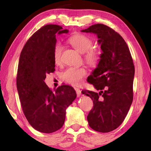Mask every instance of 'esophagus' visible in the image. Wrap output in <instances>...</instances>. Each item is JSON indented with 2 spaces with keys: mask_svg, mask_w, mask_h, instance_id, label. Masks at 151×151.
Wrapping results in <instances>:
<instances>
[{
  "mask_svg": "<svg viewBox=\"0 0 151 151\" xmlns=\"http://www.w3.org/2000/svg\"><path fill=\"white\" fill-rule=\"evenodd\" d=\"M75 91H76V95H77V96H80L81 94V91L80 90V89L78 88H75Z\"/></svg>",
  "mask_w": 151,
  "mask_h": 151,
  "instance_id": "esophagus-1",
  "label": "esophagus"
}]
</instances>
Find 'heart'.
<instances>
[{"mask_svg": "<svg viewBox=\"0 0 151 151\" xmlns=\"http://www.w3.org/2000/svg\"><path fill=\"white\" fill-rule=\"evenodd\" d=\"M68 42L81 53H85V60L88 65L92 66L97 65L101 58L100 52L96 49L92 48L93 42L91 39L86 35L76 34L68 39ZM63 47L60 43H57L53 48V60L56 65L61 63ZM87 74L85 67H68L61 73L63 80L73 86L81 85L83 79Z\"/></svg>", "mask_w": 151, "mask_h": 151, "instance_id": "b5f03b06", "label": "heart"}]
</instances>
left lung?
<instances>
[{"label": "left lung", "instance_id": "8db88e82", "mask_svg": "<svg viewBox=\"0 0 151 151\" xmlns=\"http://www.w3.org/2000/svg\"><path fill=\"white\" fill-rule=\"evenodd\" d=\"M81 31L96 34L103 52L97 67L87 78L101 91H82L93 101L87 121L94 131L109 132L122 124L132 103L133 60L123 38L109 27L96 24Z\"/></svg>", "mask_w": 151, "mask_h": 151}]
</instances>
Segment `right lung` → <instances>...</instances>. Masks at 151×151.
<instances>
[{
  "label": "right lung",
  "instance_id": "obj_1",
  "mask_svg": "<svg viewBox=\"0 0 151 151\" xmlns=\"http://www.w3.org/2000/svg\"><path fill=\"white\" fill-rule=\"evenodd\" d=\"M68 32L59 25H45L29 38L20 55L17 87L22 111L29 124L44 133L63 127L66 109L76 97L72 86L61 85L52 91L45 83L47 74L55 70L56 33Z\"/></svg>",
  "mask_w": 151,
  "mask_h": 151
}]
</instances>
